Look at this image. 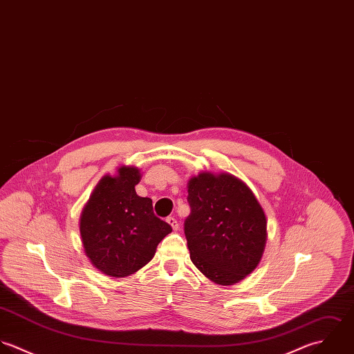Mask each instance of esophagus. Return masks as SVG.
Here are the masks:
<instances>
[{
  "mask_svg": "<svg viewBox=\"0 0 354 354\" xmlns=\"http://www.w3.org/2000/svg\"><path fill=\"white\" fill-rule=\"evenodd\" d=\"M166 221L170 224V227L173 228V231H177V230H178V223H177V220H176L174 217H167Z\"/></svg>",
  "mask_w": 354,
  "mask_h": 354,
  "instance_id": "esophagus-1",
  "label": "esophagus"
}]
</instances>
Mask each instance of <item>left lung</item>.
Returning a JSON list of instances; mask_svg holds the SVG:
<instances>
[{
    "label": "left lung",
    "instance_id": "left-lung-1",
    "mask_svg": "<svg viewBox=\"0 0 354 354\" xmlns=\"http://www.w3.org/2000/svg\"><path fill=\"white\" fill-rule=\"evenodd\" d=\"M188 203L184 232L194 265L221 286L251 273L266 243V217L251 189L228 173H201L188 183Z\"/></svg>",
    "mask_w": 354,
    "mask_h": 354
}]
</instances>
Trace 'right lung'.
<instances>
[{
	"label": "right lung",
	"mask_w": 354,
	"mask_h": 354,
	"mask_svg": "<svg viewBox=\"0 0 354 354\" xmlns=\"http://www.w3.org/2000/svg\"><path fill=\"white\" fill-rule=\"evenodd\" d=\"M140 170L120 167L104 176L80 223L85 254L107 276L124 277L148 263L171 227L153 214L152 201L136 194Z\"/></svg>",
	"instance_id": "right-lung-1"
}]
</instances>
